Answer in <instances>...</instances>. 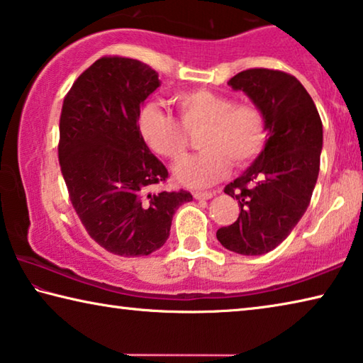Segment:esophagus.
Here are the masks:
<instances>
[{"label": "esophagus", "instance_id": "1", "mask_svg": "<svg viewBox=\"0 0 363 363\" xmlns=\"http://www.w3.org/2000/svg\"><path fill=\"white\" fill-rule=\"evenodd\" d=\"M213 192H194V199L196 200H210Z\"/></svg>", "mask_w": 363, "mask_h": 363}]
</instances>
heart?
I'll use <instances>...</instances> for the list:
<instances>
[{"label": "heart", "mask_w": 363, "mask_h": 363, "mask_svg": "<svg viewBox=\"0 0 363 363\" xmlns=\"http://www.w3.org/2000/svg\"><path fill=\"white\" fill-rule=\"evenodd\" d=\"M181 123L158 106H147L139 115V131L150 149L171 162L186 155L189 134L203 128L200 149L205 152L182 160L174 176L182 186H213L233 167H245L266 143V116L255 104H233L229 96L206 88L181 91L173 96Z\"/></svg>", "instance_id": "obj_1"}]
</instances>
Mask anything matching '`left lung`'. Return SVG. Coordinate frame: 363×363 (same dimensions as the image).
I'll list each match as a JSON object with an SVG mask.
<instances>
[{
  "label": "left lung",
  "instance_id": "1",
  "mask_svg": "<svg viewBox=\"0 0 363 363\" xmlns=\"http://www.w3.org/2000/svg\"><path fill=\"white\" fill-rule=\"evenodd\" d=\"M229 86L262 110L269 139L253 164L225 186L224 192L238 200L240 214L216 237L233 253L259 256L290 235L311 203L320 169L322 120L290 73L250 69L232 77Z\"/></svg>",
  "mask_w": 363,
  "mask_h": 363
}]
</instances>
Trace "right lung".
<instances>
[{"mask_svg": "<svg viewBox=\"0 0 363 363\" xmlns=\"http://www.w3.org/2000/svg\"><path fill=\"white\" fill-rule=\"evenodd\" d=\"M160 86L158 73L130 57L106 56L67 93L59 123V163L86 232L118 256H147L169 237L186 190L153 192L168 169L139 131L140 106Z\"/></svg>", "mask_w": 363, "mask_h": 363, "instance_id": "add662e5", "label": "right lung"}]
</instances>
